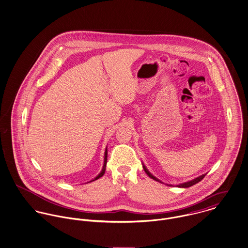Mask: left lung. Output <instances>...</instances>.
<instances>
[{
    "instance_id": "obj_1",
    "label": "left lung",
    "mask_w": 248,
    "mask_h": 248,
    "mask_svg": "<svg viewBox=\"0 0 248 248\" xmlns=\"http://www.w3.org/2000/svg\"><path fill=\"white\" fill-rule=\"evenodd\" d=\"M143 169H144V170H145V172L152 178V179H154V180L157 181L159 183H162L161 181L157 179L156 177H155L148 170H147V168L144 166V164H143ZM206 174V173H205ZM205 174H203V175H201V176H199V177H197V178H195V179H193V180L188 181V182H186V183H183V184H180V185H177V186L178 187H189V186H193V185H195V184H197L198 182H200V181L203 179V177L205 176ZM168 185V184H167ZM168 186H171L172 185H168Z\"/></svg>"
}]
</instances>
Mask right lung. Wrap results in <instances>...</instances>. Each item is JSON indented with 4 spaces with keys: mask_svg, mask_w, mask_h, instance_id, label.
I'll use <instances>...</instances> for the list:
<instances>
[{
    "mask_svg": "<svg viewBox=\"0 0 248 248\" xmlns=\"http://www.w3.org/2000/svg\"><path fill=\"white\" fill-rule=\"evenodd\" d=\"M107 154H108V152H107V148H106V150H105V155H104V164H103V168H102V170L100 171V173L94 178V179H93L92 181L97 180L98 178H100V177H102L103 175H104V173H105V170H106V164H107ZM90 181V182H92Z\"/></svg>",
    "mask_w": 248,
    "mask_h": 248,
    "instance_id": "right-lung-1",
    "label": "right lung"
}]
</instances>
